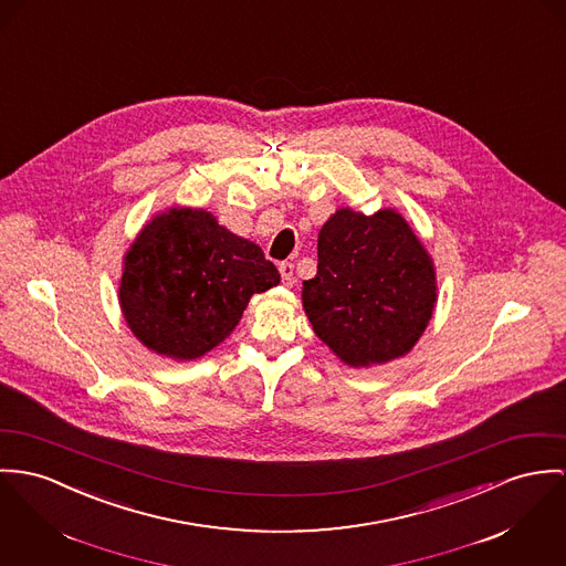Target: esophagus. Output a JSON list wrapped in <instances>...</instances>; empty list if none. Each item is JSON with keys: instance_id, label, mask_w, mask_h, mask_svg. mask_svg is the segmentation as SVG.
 Masks as SVG:
<instances>
[{"instance_id": "obj_1", "label": "esophagus", "mask_w": 566, "mask_h": 566, "mask_svg": "<svg viewBox=\"0 0 566 566\" xmlns=\"http://www.w3.org/2000/svg\"><path fill=\"white\" fill-rule=\"evenodd\" d=\"M280 275L284 286H293L295 284V264L293 262H280Z\"/></svg>"}]
</instances>
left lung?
Masks as SVG:
<instances>
[{
  "mask_svg": "<svg viewBox=\"0 0 566 566\" xmlns=\"http://www.w3.org/2000/svg\"><path fill=\"white\" fill-rule=\"evenodd\" d=\"M302 300L314 334L343 361L384 364L422 336L436 307V271L396 211L340 209L318 232V266Z\"/></svg>",
  "mask_w": 566,
  "mask_h": 566,
  "instance_id": "8db88e82",
  "label": "left lung"
}]
</instances>
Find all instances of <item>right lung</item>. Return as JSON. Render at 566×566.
Wrapping results in <instances>:
<instances>
[{"mask_svg":"<svg viewBox=\"0 0 566 566\" xmlns=\"http://www.w3.org/2000/svg\"><path fill=\"white\" fill-rule=\"evenodd\" d=\"M280 273L261 248L207 211L170 209L130 245L120 307L130 332L159 355L196 359L237 327L254 293Z\"/></svg>","mask_w":566,"mask_h":566,"instance_id":"add662e5","label":"right lung"}]
</instances>
